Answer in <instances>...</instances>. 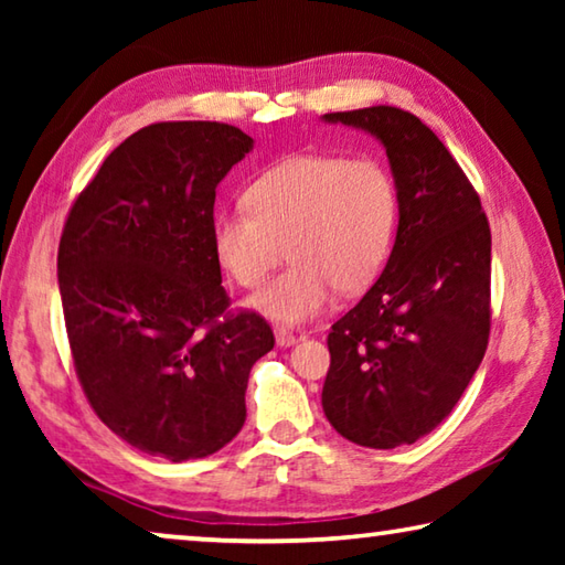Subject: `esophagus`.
<instances>
[{
    "label": "esophagus",
    "mask_w": 565,
    "mask_h": 565,
    "mask_svg": "<svg viewBox=\"0 0 565 565\" xmlns=\"http://www.w3.org/2000/svg\"><path fill=\"white\" fill-rule=\"evenodd\" d=\"M274 337H276V343H279V347H294V343L299 341V339H296V333L289 331L286 327H276Z\"/></svg>",
    "instance_id": "obj_1"
}]
</instances>
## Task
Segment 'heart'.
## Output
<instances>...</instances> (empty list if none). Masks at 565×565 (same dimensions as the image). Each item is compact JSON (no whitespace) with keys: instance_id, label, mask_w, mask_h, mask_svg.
<instances>
[{"instance_id":"heart-1","label":"heart","mask_w":565,"mask_h":565,"mask_svg":"<svg viewBox=\"0 0 565 565\" xmlns=\"http://www.w3.org/2000/svg\"><path fill=\"white\" fill-rule=\"evenodd\" d=\"M246 206L214 216L218 264L256 289L286 254L291 266L254 296L274 321L301 323L321 313L333 291L359 294L388 262L398 222V189L371 157L299 154L248 184Z\"/></svg>"}]
</instances>
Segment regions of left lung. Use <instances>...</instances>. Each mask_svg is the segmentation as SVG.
<instances>
[{
	"instance_id": "obj_1",
	"label": "left lung",
	"mask_w": 565,
	"mask_h": 565,
	"mask_svg": "<svg viewBox=\"0 0 565 565\" xmlns=\"http://www.w3.org/2000/svg\"><path fill=\"white\" fill-rule=\"evenodd\" d=\"M386 147L398 232L376 284L329 333L323 414L349 441L396 448L431 434L463 396L491 333V228L444 141L411 111L323 114Z\"/></svg>"
}]
</instances>
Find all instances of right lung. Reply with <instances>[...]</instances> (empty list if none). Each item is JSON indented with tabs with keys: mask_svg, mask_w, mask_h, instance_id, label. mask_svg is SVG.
<instances>
[{
	"mask_svg": "<svg viewBox=\"0 0 565 565\" xmlns=\"http://www.w3.org/2000/svg\"><path fill=\"white\" fill-rule=\"evenodd\" d=\"M252 147L232 124H149L104 159L62 228L84 396L124 441L174 463L242 431L248 371L274 349L264 317L228 311L212 242L218 181Z\"/></svg>",
	"mask_w": 565,
	"mask_h": 565,
	"instance_id": "right-lung-1",
	"label": "right lung"
}]
</instances>
